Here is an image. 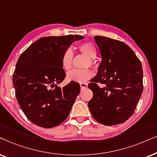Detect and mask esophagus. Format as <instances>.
<instances>
[{
  "label": "esophagus",
  "mask_w": 157,
  "mask_h": 157,
  "mask_svg": "<svg viewBox=\"0 0 157 157\" xmlns=\"http://www.w3.org/2000/svg\"><path fill=\"white\" fill-rule=\"evenodd\" d=\"M80 85L81 89H85L87 87V83H86V82H81V83H80Z\"/></svg>",
  "instance_id": "1"
}]
</instances>
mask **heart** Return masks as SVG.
Segmentation results:
<instances>
[{"label":"heart","mask_w":157,"mask_h":157,"mask_svg":"<svg viewBox=\"0 0 157 157\" xmlns=\"http://www.w3.org/2000/svg\"><path fill=\"white\" fill-rule=\"evenodd\" d=\"M78 49L81 53H82L87 57H89V59L86 62L85 64V67H87L90 65H93L94 64V60L97 55L95 47L93 44L90 42L82 43L79 45ZM73 57L74 53L71 48H68L64 53L62 54L61 57V64L62 68L64 70H70L72 67ZM93 76V72L90 69H84V70H73L69 72L67 75V79L70 81L74 82H84L90 79Z\"/></svg>","instance_id":"1"}]
</instances>
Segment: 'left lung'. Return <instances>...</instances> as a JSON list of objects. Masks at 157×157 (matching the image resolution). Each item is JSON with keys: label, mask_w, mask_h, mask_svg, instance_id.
Listing matches in <instances>:
<instances>
[{"label": "left lung", "mask_w": 157, "mask_h": 157, "mask_svg": "<svg viewBox=\"0 0 157 157\" xmlns=\"http://www.w3.org/2000/svg\"><path fill=\"white\" fill-rule=\"evenodd\" d=\"M102 60L88 87L92 116L105 126L122 124L132 116L143 92V70L134 52L122 41L96 36ZM104 85L100 88L97 85Z\"/></svg>", "instance_id": "1"}]
</instances>
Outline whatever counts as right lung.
<instances>
[{
  "label": "right lung",
  "mask_w": 157,
  "mask_h": 157,
  "mask_svg": "<svg viewBox=\"0 0 157 157\" xmlns=\"http://www.w3.org/2000/svg\"><path fill=\"white\" fill-rule=\"evenodd\" d=\"M84 36H46L31 44L18 58L13 75L16 97L27 118L43 128L57 126L69 116L80 92L79 83L60 87L65 78L62 54Z\"/></svg>",
  "instance_id": "right-lung-1"
}]
</instances>
